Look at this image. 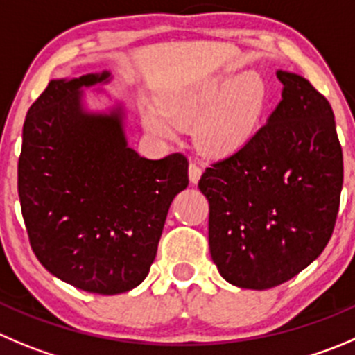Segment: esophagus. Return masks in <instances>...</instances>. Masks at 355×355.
Returning <instances> with one entry per match:
<instances>
[{
	"label": "esophagus",
	"mask_w": 355,
	"mask_h": 355,
	"mask_svg": "<svg viewBox=\"0 0 355 355\" xmlns=\"http://www.w3.org/2000/svg\"><path fill=\"white\" fill-rule=\"evenodd\" d=\"M188 174H190L191 183H198V180H200L202 175V165L198 164V162H191L190 167H188Z\"/></svg>",
	"instance_id": "esophagus-1"
}]
</instances>
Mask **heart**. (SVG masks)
<instances>
[{"instance_id":"heart-1","label":"heart","mask_w":355,"mask_h":355,"mask_svg":"<svg viewBox=\"0 0 355 355\" xmlns=\"http://www.w3.org/2000/svg\"><path fill=\"white\" fill-rule=\"evenodd\" d=\"M265 104V85L254 73L219 78L165 97L162 111H148L144 125L158 137H174L175 125L197 127L198 141L211 153H230L254 134Z\"/></svg>"}]
</instances>
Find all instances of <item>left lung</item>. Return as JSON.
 Listing matches in <instances>:
<instances>
[{
  "label": "left lung",
  "mask_w": 355,
  "mask_h": 355,
  "mask_svg": "<svg viewBox=\"0 0 355 355\" xmlns=\"http://www.w3.org/2000/svg\"><path fill=\"white\" fill-rule=\"evenodd\" d=\"M282 99L235 153L205 168L209 249L219 273L245 289L298 275L333 235L343 184L335 114L309 80L277 71Z\"/></svg>",
  "instance_id": "obj_1"
}]
</instances>
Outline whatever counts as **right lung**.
<instances>
[{
	"label": "right lung",
	"mask_w": 355,
	"mask_h": 355,
	"mask_svg": "<svg viewBox=\"0 0 355 355\" xmlns=\"http://www.w3.org/2000/svg\"><path fill=\"white\" fill-rule=\"evenodd\" d=\"M110 73L52 80L29 107L19 198L33 252L60 281L120 295L146 279L188 160H148L127 146L123 111L89 113L83 87Z\"/></svg>",
	"instance_id": "right-lung-1"
}]
</instances>
